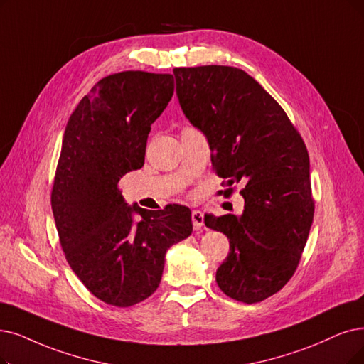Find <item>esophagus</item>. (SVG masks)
Segmentation results:
<instances>
[{"label": "esophagus", "mask_w": 364, "mask_h": 364, "mask_svg": "<svg viewBox=\"0 0 364 364\" xmlns=\"http://www.w3.org/2000/svg\"><path fill=\"white\" fill-rule=\"evenodd\" d=\"M191 220H193V225L196 230H200L203 225H205V216H203V213L200 210H193Z\"/></svg>", "instance_id": "obj_1"}]
</instances>
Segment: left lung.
<instances>
[{
    "mask_svg": "<svg viewBox=\"0 0 364 364\" xmlns=\"http://www.w3.org/2000/svg\"><path fill=\"white\" fill-rule=\"evenodd\" d=\"M173 73L185 116L209 141L213 170L225 186L245 183L240 216H205L206 227L230 239L218 287L243 303L263 301L291 279L314 221L306 144L278 101L243 70Z\"/></svg>",
    "mask_w": 364,
    "mask_h": 364,
    "instance_id": "8db88e82",
    "label": "left lung"
}]
</instances>
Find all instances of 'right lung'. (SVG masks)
Segmentation results:
<instances>
[{"label":"right lung","mask_w":364,"mask_h":364,"mask_svg":"<svg viewBox=\"0 0 364 364\" xmlns=\"http://www.w3.org/2000/svg\"><path fill=\"white\" fill-rule=\"evenodd\" d=\"M173 91L171 75L114 73L80 100L65 127L50 197L56 230L71 270L112 306L154 294L167 250L193 232L188 208H129L118 188L124 174L143 167L151 125Z\"/></svg>","instance_id":"add662e5"}]
</instances>
